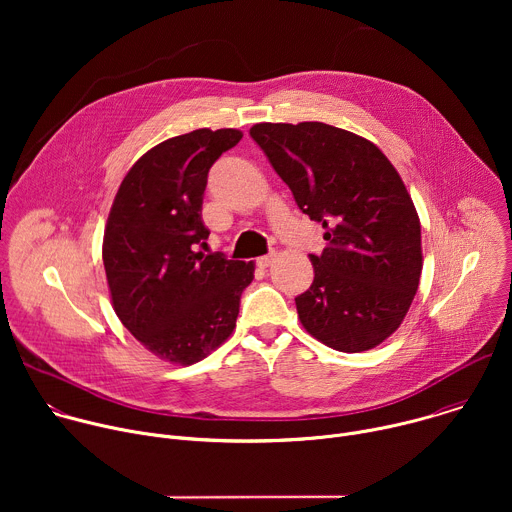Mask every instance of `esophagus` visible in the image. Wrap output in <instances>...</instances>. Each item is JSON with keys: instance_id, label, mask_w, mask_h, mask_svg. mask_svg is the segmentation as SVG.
I'll list each match as a JSON object with an SVG mask.
<instances>
[{"instance_id": "34e87169", "label": "esophagus", "mask_w": 512, "mask_h": 512, "mask_svg": "<svg viewBox=\"0 0 512 512\" xmlns=\"http://www.w3.org/2000/svg\"><path fill=\"white\" fill-rule=\"evenodd\" d=\"M275 253H269V255H263V257H259L257 259V267H261V269H267V267H271L273 265V261H275Z\"/></svg>"}]
</instances>
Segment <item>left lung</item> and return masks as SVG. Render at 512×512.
Instances as JSON below:
<instances>
[{
  "label": "left lung",
  "instance_id": "obj_1",
  "mask_svg": "<svg viewBox=\"0 0 512 512\" xmlns=\"http://www.w3.org/2000/svg\"><path fill=\"white\" fill-rule=\"evenodd\" d=\"M251 137L300 210L324 227L302 326L340 352L379 346L403 322L421 277V225L393 164L369 139L320 121L257 123Z\"/></svg>",
  "mask_w": 512,
  "mask_h": 512
}]
</instances>
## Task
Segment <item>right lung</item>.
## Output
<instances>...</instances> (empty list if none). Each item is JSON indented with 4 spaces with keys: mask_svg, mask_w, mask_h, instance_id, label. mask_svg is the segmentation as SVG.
<instances>
[{
    "mask_svg": "<svg viewBox=\"0 0 512 512\" xmlns=\"http://www.w3.org/2000/svg\"><path fill=\"white\" fill-rule=\"evenodd\" d=\"M239 129H194L145 152L113 200L103 263L113 310L156 356L194 364L235 330L255 263L204 255L202 196L210 166L235 148Z\"/></svg>",
    "mask_w": 512,
    "mask_h": 512,
    "instance_id": "right-lung-1",
    "label": "right lung"
}]
</instances>
